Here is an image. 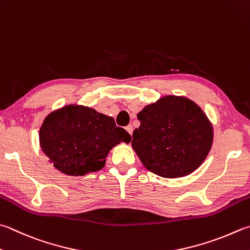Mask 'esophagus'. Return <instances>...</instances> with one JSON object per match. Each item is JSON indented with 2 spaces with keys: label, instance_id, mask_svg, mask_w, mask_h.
Masks as SVG:
<instances>
[{
  "label": "esophagus",
  "instance_id": "34e87169",
  "mask_svg": "<svg viewBox=\"0 0 250 250\" xmlns=\"http://www.w3.org/2000/svg\"><path fill=\"white\" fill-rule=\"evenodd\" d=\"M126 130L128 131V134L131 136V134H133V130H134V128H133V126L131 125H128V126H126Z\"/></svg>",
  "mask_w": 250,
  "mask_h": 250
}]
</instances>
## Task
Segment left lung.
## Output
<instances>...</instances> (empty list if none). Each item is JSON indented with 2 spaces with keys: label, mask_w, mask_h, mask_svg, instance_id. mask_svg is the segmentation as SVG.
<instances>
[{
  "label": "left lung",
  "mask_w": 250,
  "mask_h": 250,
  "mask_svg": "<svg viewBox=\"0 0 250 250\" xmlns=\"http://www.w3.org/2000/svg\"><path fill=\"white\" fill-rule=\"evenodd\" d=\"M140 126L131 147L144 167L159 176L188 175L205 161L213 140L212 125L195 102L167 96L138 113Z\"/></svg>",
  "instance_id": "left-lung-1"
}]
</instances>
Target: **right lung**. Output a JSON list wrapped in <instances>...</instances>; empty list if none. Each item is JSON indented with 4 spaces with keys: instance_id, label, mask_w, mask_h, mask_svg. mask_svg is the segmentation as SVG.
Instances as JSON below:
<instances>
[{
    "instance_id": "obj_1",
    "label": "right lung",
    "mask_w": 250,
    "mask_h": 250,
    "mask_svg": "<svg viewBox=\"0 0 250 250\" xmlns=\"http://www.w3.org/2000/svg\"><path fill=\"white\" fill-rule=\"evenodd\" d=\"M39 138L42 151L53 166L73 176L101 169L115 145L131 140L113 117L81 105H67L46 116Z\"/></svg>"
}]
</instances>
